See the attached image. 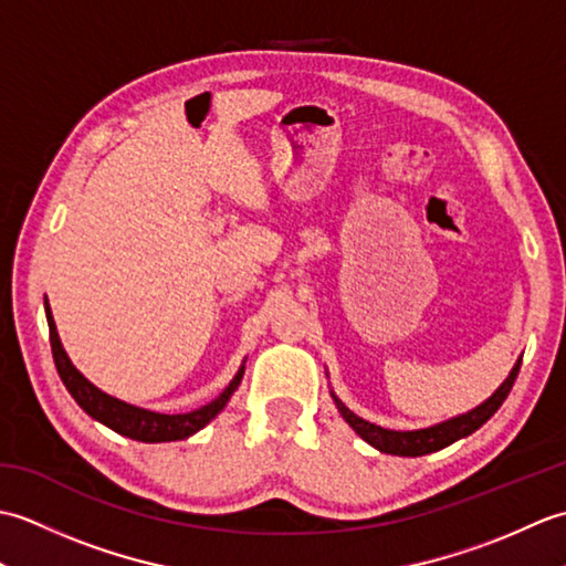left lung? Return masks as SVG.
I'll return each mask as SVG.
<instances>
[{
	"instance_id": "left-lung-1",
	"label": "left lung",
	"mask_w": 566,
	"mask_h": 566,
	"mask_svg": "<svg viewBox=\"0 0 566 566\" xmlns=\"http://www.w3.org/2000/svg\"><path fill=\"white\" fill-rule=\"evenodd\" d=\"M521 371V359L518 365L511 369L509 379L501 384L496 389V394L486 399L482 406H476L474 411H469L464 416H457L452 420H444V423H438L432 428H423V430H387L381 426L369 423V420L355 416L350 408H347L343 401L335 399L338 403V411L343 413V418L347 423L353 426V430L357 432L359 438L367 440L371 448H377L379 452H387V454H401V457H420V454H430V452H438L442 448H448L454 440L472 436L474 430L482 428L486 420L494 416L501 403L506 401V396L511 394L515 377H518Z\"/></svg>"
}]
</instances>
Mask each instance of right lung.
<instances>
[{
  "mask_svg": "<svg viewBox=\"0 0 566 566\" xmlns=\"http://www.w3.org/2000/svg\"><path fill=\"white\" fill-rule=\"evenodd\" d=\"M45 318H48V331H51V350L55 359V369L67 387V391L72 394V399L84 408V413L97 418L99 423L109 426L112 430L122 432V436L140 440V442H172V440H185L189 436H195V432L207 426L211 418H216V413L221 411V408L228 403V399H231V394L238 389L240 379H243V369H240L235 379L221 391V396H216L211 403L197 408V411L177 413V416L146 411V408H136L114 399V396L99 391L94 384L84 379L80 371L72 367L63 345H60L55 321L48 302H45Z\"/></svg>",
  "mask_w": 566,
  "mask_h": 566,
  "instance_id": "obj_1",
  "label": "right lung"
}]
</instances>
